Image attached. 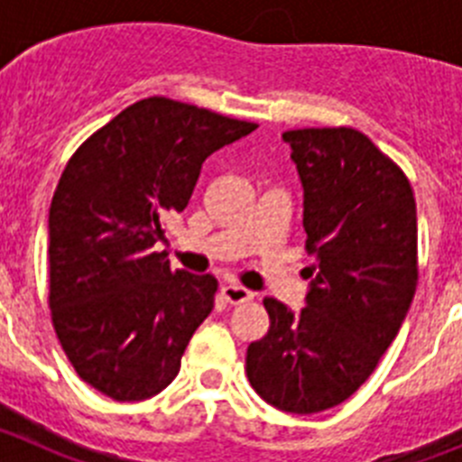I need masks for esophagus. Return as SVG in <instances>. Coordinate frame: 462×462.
I'll return each instance as SVG.
<instances>
[{"label":"esophagus","mask_w":462,"mask_h":462,"mask_svg":"<svg viewBox=\"0 0 462 462\" xmlns=\"http://www.w3.org/2000/svg\"><path fill=\"white\" fill-rule=\"evenodd\" d=\"M222 296L226 303L240 305V303H250L252 298H254V293H252L250 289L240 287V284H224Z\"/></svg>","instance_id":"1"}]
</instances>
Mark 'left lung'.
Masks as SVG:
<instances>
[{
  "mask_svg": "<svg viewBox=\"0 0 462 462\" xmlns=\"http://www.w3.org/2000/svg\"><path fill=\"white\" fill-rule=\"evenodd\" d=\"M303 185L305 250L317 259L305 308L275 298L245 370L268 405L317 414L356 393L416 291V203L405 173L352 126L282 134Z\"/></svg>",
  "mask_w": 462,
  "mask_h": 462,
  "instance_id": "left-lung-1",
  "label": "left lung"
}]
</instances>
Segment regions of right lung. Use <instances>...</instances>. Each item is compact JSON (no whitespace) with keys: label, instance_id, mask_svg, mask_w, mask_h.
<instances>
[{"label":"right lung","instance_id":"right-lung-1","mask_svg":"<svg viewBox=\"0 0 462 462\" xmlns=\"http://www.w3.org/2000/svg\"><path fill=\"white\" fill-rule=\"evenodd\" d=\"M256 129L166 97L125 108L69 159L48 215L52 326L79 377L117 402L180 370L217 280L171 271L162 224L187 208L215 150Z\"/></svg>","mask_w":462,"mask_h":462}]
</instances>
